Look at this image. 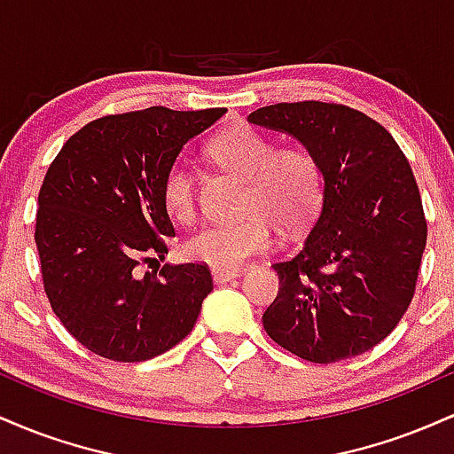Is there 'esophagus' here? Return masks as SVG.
<instances>
[{
    "instance_id": "obj_1",
    "label": "esophagus",
    "mask_w": 454,
    "mask_h": 454,
    "mask_svg": "<svg viewBox=\"0 0 454 454\" xmlns=\"http://www.w3.org/2000/svg\"><path fill=\"white\" fill-rule=\"evenodd\" d=\"M211 275H213V281H215V284H226V281L237 279L239 275H241V270L239 269H213Z\"/></svg>"
}]
</instances>
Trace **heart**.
Returning a JSON list of instances; mask_svg holds the SVG:
<instances>
[{
	"instance_id": "obj_1",
	"label": "heart",
	"mask_w": 454,
	"mask_h": 454,
	"mask_svg": "<svg viewBox=\"0 0 454 454\" xmlns=\"http://www.w3.org/2000/svg\"><path fill=\"white\" fill-rule=\"evenodd\" d=\"M207 153L213 164L247 181L239 222H211L194 231L184 254L213 269H237L273 245V217L294 231L316 215L325 190L320 161L303 147L278 149L267 134L237 126L217 134ZM161 202L175 222L187 223L196 215V179L184 161H175L161 179Z\"/></svg>"
}]
</instances>
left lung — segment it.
<instances>
[{
  "instance_id": "obj_1",
  "label": "left lung",
  "mask_w": 454,
  "mask_h": 454,
  "mask_svg": "<svg viewBox=\"0 0 454 454\" xmlns=\"http://www.w3.org/2000/svg\"><path fill=\"white\" fill-rule=\"evenodd\" d=\"M249 123L294 137L320 161L325 190L303 247L279 260L262 316L275 343L309 363L372 350L410 307L427 245L419 185L395 138L361 111L281 102Z\"/></svg>"
}]
</instances>
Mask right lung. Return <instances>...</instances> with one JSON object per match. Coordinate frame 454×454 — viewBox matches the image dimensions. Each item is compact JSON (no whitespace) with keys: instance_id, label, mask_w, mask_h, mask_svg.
Returning <instances> with one entry per match:
<instances>
[{"instance_id":"1","label":"right lung","mask_w":454,"mask_h":454,"mask_svg":"<svg viewBox=\"0 0 454 454\" xmlns=\"http://www.w3.org/2000/svg\"><path fill=\"white\" fill-rule=\"evenodd\" d=\"M226 108L106 114L67 138L38 194L35 245L44 293L78 343L117 363L164 354L192 331L213 290L207 264L143 262L175 237L161 179L190 138Z\"/></svg>"}]
</instances>
